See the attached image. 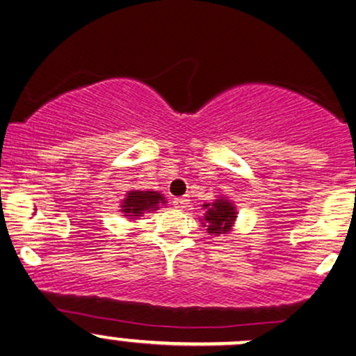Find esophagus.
Returning a JSON list of instances; mask_svg holds the SVG:
<instances>
[{
	"instance_id": "34e87169",
	"label": "esophagus",
	"mask_w": 356,
	"mask_h": 356,
	"mask_svg": "<svg viewBox=\"0 0 356 356\" xmlns=\"http://www.w3.org/2000/svg\"><path fill=\"white\" fill-rule=\"evenodd\" d=\"M173 204H175V208H178V210H185V208L188 207V200L186 198H175Z\"/></svg>"
}]
</instances>
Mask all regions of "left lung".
<instances>
[{
  "label": "left lung",
  "instance_id": "8db88e82",
  "mask_svg": "<svg viewBox=\"0 0 356 356\" xmlns=\"http://www.w3.org/2000/svg\"><path fill=\"white\" fill-rule=\"evenodd\" d=\"M203 208L207 210V213H204V218L202 220V223L203 227H207V232L210 233V235L220 236L232 232L233 223H235L236 220L235 204L228 202L227 198H218L213 203L203 204Z\"/></svg>",
  "mask_w": 356,
  "mask_h": 356
}]
</instances>
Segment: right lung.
<instances>
[{
    "label": "right lung",
    "instance_id": "obj_1",
    "mask_svg": "<svg viewBox=\"0 0 356 356\" xmlns=\"http://www.w3.org/2000/svg\"><path fill=\"white\" fill-rule=\"evenodd\" d=\"M166 203L165 198H163L161 193L158 191H140V190H133L128 191L127 198L123 200V208L124 216L128 218L136 220L138 216H143V213L146 211H154L160 208V204Z\"/></svg>",
    "mask_w": 356,
    "mask_h": 356
}]
</instances>
